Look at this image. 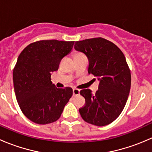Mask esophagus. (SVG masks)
Masks as SVG:
<instances>
[{
    "mask_svg": "<svg viewBox=\"0 0 152 152\" xmlns=\"http://www.w3.org/2000/svg\"><path fill=\"white\" fill-rule=\"evenodd\" d=\"M79 93H80V90H79V89H76V88L73 89V96H78V95H79Z\"/></svg>",
    "mask_w": 152,
    "mask_h": 152,
    "instance_id": "1",
    "label": "esophagus"
}]
</instances>
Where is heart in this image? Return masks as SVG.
Here are the masks:
<instances>
[{
    "instance_id": "heart-1",
    "label": "heart",
    "mask_w": 152,
    "mask_h": 152,
    "mask_svg": "<svg viewBox=\"0 0 152 152\" xmlns=\"http://www.w3.org/2000/svg\"><path fill=\"white\" fill-rule=\"evenodd\" d=\"M73 56H74V59H76V58H79V57H82V56H85L83 54V53H81V52H76V53H74Z\"/></svg>"
}]
</instances>
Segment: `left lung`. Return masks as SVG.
Here are the masks:
<instances>
[{
    "label": "left lung",
    "instance_id": "8db88e82",
    "mask_svg": "<svg viewBox=\"0 0 152 152\" xmlns=\"http://www.w3.org/2000/svg\"><path fill=\"white\" fill-rule=\"evenodd\" d=\"M74 48L87 56L88 73L99 81L96 94L90 89L80 91L86 102L79 109L81 116L93 125H108L120 115L129 94L131 73L125 56L117 45L102 37L77 41Z\"/></svg>",
    "mask_w": 152,
    "mask_h": 152
}]
</instances>
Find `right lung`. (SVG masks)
<instances>
[{"instance_id": "right-lung-1", "label": "right lung", "mask_w": 152, "mask_h": 152, "mask_svg": "<svg viewBox=\"0 0 152 152\" xmlns=\"http://www.w3.org/2000/svg\"><path fill=\"white\" fill-rule=\"evenodd\" d=\"M73 44L74 41L39 40L29 44L18 56L13 70L15 96L21 111L34 123L57 121L71 98L72 88H57L50 76Z\"/></svg>"}]
</instances>
